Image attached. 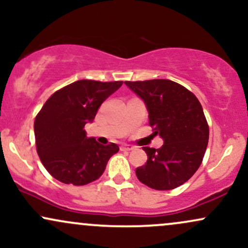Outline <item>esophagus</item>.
<instances>
[{
  "label": "esophagus",
  "instance_id": "34e87169",
  "mask_svg": "<svg viewBox=\"0 0 248 248\" xmlns=\"http://www.w3.org/2000/svg\"><path fill=\"white\" fill-rule=\"evenodd\" d=\"M120 149L124 150V152H130V150L134 149V147L130 146V144H122Z\"/></svg>",
  "mask_w": 248,
  "mask_h": 248
}]
</instances>
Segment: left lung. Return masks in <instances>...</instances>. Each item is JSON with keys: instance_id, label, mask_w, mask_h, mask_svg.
I'll return each mask as SVG.
<instances>
[{"instance_id": "1", "label": "left lung", "mask_w": 248, "mask_h": 248, "mask_svg": "<svg viewBox=\"0 0 248 248\" xmlns=\"http://www.w3.org/2000/svg\"><path fill=\"white\" fill-rule=\"evenodd\" d=\"M146 105L149 124L163 146L143 147L148 156L136 169L139 181L155 190H171L184 184L203 161L209 126L203 107L193 93L168 79L124 81Z\"/></svg>"}]
</instances>
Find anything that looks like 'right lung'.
Returning <instances> with one entry per match:
<instances>
[{
    "label": "right lung",
    "instance_id": "1",
    "mask_svg": "<svg viewBox=\"0 0 248 248\" xmlns=\"http://www.w3.org/2000/svg\"><path fill=\"white\" fill-rule=\"evenodd\" d=\"M122 81L78 80L57 91L36 116L37 153L52 177L65 184L85 186L98 179L108 160L119 152L87 138L84 127L92 124L99 107L121 87Z\"/></svg>",
    "mask_w": 248,
    "mask_h": 248
}]
</instances>
